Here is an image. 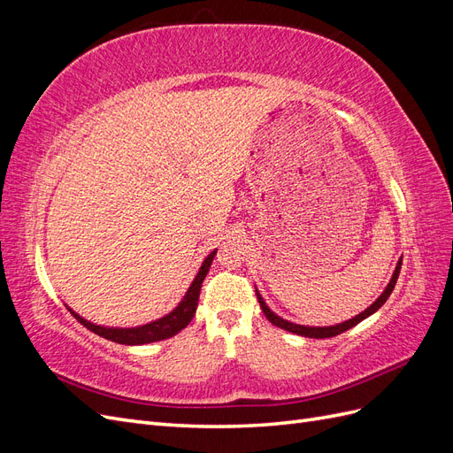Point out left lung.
<instances>
[{"label":"left lung","mask_w":453,"mask_h":453,"mask_svg":"<svg viewBox=\"0 0 453 453\" xmlns=\"http://www.w3.org/2000/svg\"><path fill=\"white\" fill-rule=\"evenodd\" d=\"M401 266H403V258H399V263H396V268H395L393 276H391V280H389L386 289H383V293H381V295L374 300V303L370 304L365 311H361L359 315H355V318H351V319H348V321H344V323L331 325V326H306V325L291 323V321H287V319L280 318V315L273 313V311L266 306V303L263 300V296H260L258 291H257V298H258L260 308H263V311H265V315H266V319H268L272 325H276V326L283 328V331H289V333H293V334H300V336H306V338H333V336H336V334H340V333H346L348 328H351V326H355L357 323H361L363 319L368 318V315H372L374 311H378L383 304H386V300L389 298V295H391L393 289H395L396 280H399Z\"/></svg>","instance_id":"obj_1"}]
</instances>
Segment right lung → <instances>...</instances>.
I'll return each mask as SVG.
<instances>
[{
  "label": "right lung",
  "mask_w": 453,
  "mask_h": 453,
  "mask_svg": "<svg viewBox=\"0 0 453 453\" xmlns=\"http://www.w3.org/2000/svg\"><path fill=\"white\" fill-rule=\"evenodd\" d=\"M217 250H213L208 257L203 258V263L196 273V278L190 283L188 291L185 293L183 300L177 304L170 313L164 315V318L150 321L140 326H130V328H120V326H104V325H96L87 321L85 318H81L79 313H75L70 306L67 310L72 311L73 318L83 323L88 331H92L94 334H98L102 338H107L111 342H117V344H125V346H142V344H150V342H158V340H166L175 336L180 331L193 321L195 313H196V306H198V296H200V289H202V281L205 278V273L210 272V266L213 263Z\"/></svg>",
  "instance_id": "right-lung-1"
}]
</instances>
